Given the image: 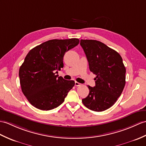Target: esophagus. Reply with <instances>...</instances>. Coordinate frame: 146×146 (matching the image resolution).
Wrapping results in <instances>:
<instances>
[{"label": "esophagus", "mask_w": 146, "mask_h": 146, "mask_svg": "<svg viewBox=\"0 0 146 146\" xmlns=\"http://www.w3.org/2000/svg\"><path fill=\"white\" fill-rule=\"evenodd\" d=\"M81 83L77 82V81H75V83H74V85H75L76 86H81Z\"/></svg>", "instance_id": "34e87169"}]
</instances>
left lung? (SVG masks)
I'll return each instance as SVG.
<instances>
[{
  "label": "left lung",
  "instance_id": "left-lung-1",
  "mask_svg": "<svg viewBox=\"0 0 146 146\" xmlns=\"http://www.w3.org/2000/svg\"><path fill=\"white\" fill-rule=\"evenodd\" d=\"M91 72L96 76L95 86H88V96L82 100L88 109L101 112L116 102L126 84V68L116 51L94 40H81Z\"/></svg>",
  "mask_w": 146,
  "mask_h": 146
}]
</instances>
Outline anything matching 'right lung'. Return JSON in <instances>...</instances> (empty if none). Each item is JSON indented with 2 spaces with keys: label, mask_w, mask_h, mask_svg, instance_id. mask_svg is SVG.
I'll use <instances>...</instances> for the list:
<instances>
[{
  "label": "right lung",
  "mask_w": 146,
  "mask_h": 146,
  "mask_svg": "<svg viewBox=\"0 0 146 146\" xmlns=\"http://www.w3.org/2000/svg\"><path fill=\"white\" fill-rule=\"evenodd\" d=\"M79 42L78 38L50 40L30 50L20 67L19 78L22 92L32 106L48 111L63 103L74 81L56 73L63 67L65 52Z\"/></svg>",
  "instance_id": "obj_1"
}]
</instances>
